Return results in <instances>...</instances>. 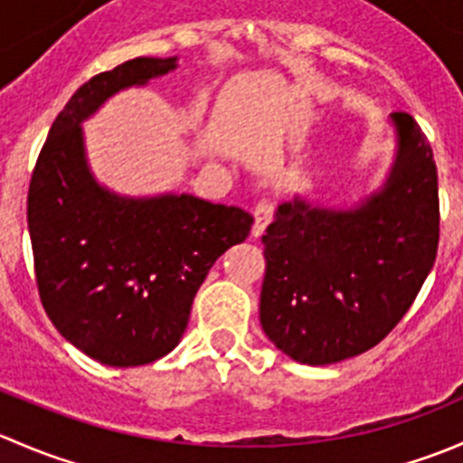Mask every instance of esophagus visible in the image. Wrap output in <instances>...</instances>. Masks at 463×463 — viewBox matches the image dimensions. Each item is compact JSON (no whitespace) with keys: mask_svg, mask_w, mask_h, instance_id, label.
<instances>
[{"mask_svg":"<svg viewBox=\"0 0 463 463\" xmlns=\"http://www.w3.org/2000/svg\"><path fill=\"white\" fill-rule=\"evenodd\" d=\"M273 214H275V205L270 202H260L258 205H255V210H253V217H255L253 237H260L261 232L266 231V226L270 223Z\"/></svg>","mask_w":463,"mask_h":463,"instance_id":"obj_1","label":"esophagus"}]
</instances>
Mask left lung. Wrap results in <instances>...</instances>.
<instances>
[{"label": "left lung", "mask_w": 463, "mask_h": 463, "mask_svg": "<svg viewBox=\"0 0 463 463\" xmlns=\"http://www.w3.org/2000/svg\"><path fill=\"white\" fill-rule=\"evenodd\" d=\"M399 154L356 210L282 203L266 228L260 322L275 347L331 365L376 347L412 307L439 249V181L417 120L392 114Z\"/></svg>", "instance_id": "obj_1"}]
</instances>
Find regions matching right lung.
<instances>
[{
    "mask_svg": "<svg viewBox=\"0 0 463 463\" xmlns=\"http://www.w3.org/2000/svg\"><path fill=\"white\" fill-rule=\"evenodd\" d=\"M176 58H134L87 80L53 120L29 185V232L42 307L93 361L138 367L179 345L210 266L249 237L253 217L190 194L123 199L93 181L80 123L118 89Z\"/></svg>",
    "mask_w": 463,
    "mask_h": 463,
    "instance_id": "1",
    "label": "right lung"
}]
</instances>
